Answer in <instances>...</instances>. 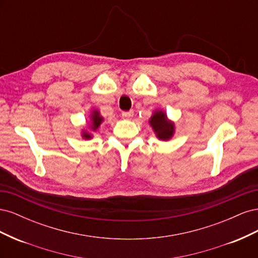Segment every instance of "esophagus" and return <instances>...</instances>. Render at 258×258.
Returning <instances> with one entry per match:
<instances>
[{"mask_svg": "<svg viewBox=\"0 0 258 258\" xmlns=\"http://www.w3.org/2000/svg\"><path fill=\"white\" fill-rule=\"evenodd\" d=\"M121 116L123 117V118L126 119H130L132 116H134V111H129V112H122L121 113Z\"/></svg>", "mask_w": 258, "mask_h": 258, "instance_id": "obj_1", "label": "esophagus"}]
</instances>
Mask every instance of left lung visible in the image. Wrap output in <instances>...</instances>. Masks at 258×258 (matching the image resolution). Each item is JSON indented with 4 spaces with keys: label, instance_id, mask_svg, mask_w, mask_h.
Instances as JSON below:
<instances>
[{
    "label": "left lung",
    "instance_id": "left-lung-1",
    "mask_svg": "<svg viewBox=\"0 0 258 258\" xmlns=\"http://www.w3.org/2000/svg\"><path fill=\"white\" fill-rule=\"evenodd\" d=\"M150 123L158 139L166 141L172 138L174 134V123L168 120L165 112L156 111L151 117Z\"/></svg>",
    "mask_w": 258,
    "mask_h": 258
}]
</instances>
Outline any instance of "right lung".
<instances>
[{
	"label": "right lung",
	"instance_id": "obj_1",
	"mask_svg": "<svg viewBox=\"0 0 258 258\" xmlns=\"http://www.w3.org/2000/svg\"><path fill=\"white\" fill-rule=\"evenodd\" d=\"M102 120H103V117L100 116L99 111H97V110L93 111L92 114H91V129L92 130H97L99 128L100 124H101V122H102ZM83 138H85V139H91L92 137H91L90 134H88L87 131H84L83 132Z\"/></svg>",
	"mask_w": 258,
	"mask_h": 258
}]
</instances>
